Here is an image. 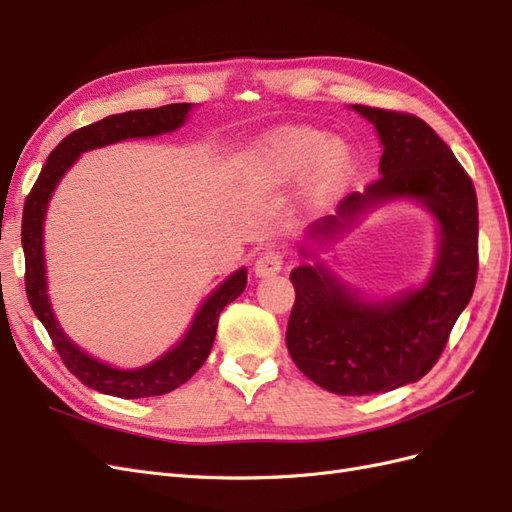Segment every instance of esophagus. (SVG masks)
I'll return each mask as SVG.
<instances>
[{"label":"esophagus","instance_id":"34e87169","mask_svg":"<svg viewBox=\"0 0 512 512\" xmlns=\"http://www.w3.org/2000/svg\"><path fill=\"white\" fill-rule=\"evenodd\" d=\"M282 265H284V256L282 252L277 250H265L262 252L256 262H254V273L258 277H265V275H275L282 271Z\"/></svg>","mask_w":512,"mask_h":512}]
</instances>
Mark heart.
Listing matches in <instances>:
<instances>
[{
    "label": "heart",
    "instance_id": "b5f03b06",
    "mask_svg": "<svg viewBox=\"0 0 512 512\" xmlns=\"http://www.w3.org/2000/svg\"><path fill=\"white\" fill-rule=\"evenodd\" d=\"M262 162L280 179L299 177L314 168L312 190L322 194L344 177L348 156L327 132L301 128L275 134L262 153Z\"/></svg>",
    "mask_w": 512,
    "mask_h": 512
}]
</instances>
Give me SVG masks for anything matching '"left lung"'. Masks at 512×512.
Returning <instances> with one entry per match:
<instances>
[{
    "label": "left lung",
    "instance_id": "8db88e82",
    "mask_svg": "<svg viewBox=\"0 0 512 512\" xmlns=\"http://www.w3.org/2000/svg\"><path fill=\"white\" fill-rule=\"evenodd\" d=\"M374 123L384 147L380 173L365 194H348L329 235L365 205L412 196L436 215L440 256L429 282L404 299L363 303L320 267L290 273L294 305L286 346L303 374L337 395H374L421 380L438 363L478 273V203L470 175L442 138L412 113L354 104Z\"/></svg>",
    "mask_w": 512,
    "mask_h": 512
}]
</instances>
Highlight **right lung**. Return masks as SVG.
Masks as SVG:
<instances>
[{
    "instance_id": "1",
    "label": "right lung",
    "mask_w": 512,
    "mask_h": 512,
    "mask_svg": "<svg viewBox=\"0 0 512 512\" xmlns=\"http://www.w3.org/2000/svg\"><path fill=\"white\" fill-rule=\"evenodd\" d=\"M190 108V104H166L158 108H143V111L108 115L96 123H89L85 128L74 130L51 151V156L46 158V164L42 166L32 192L25 198L21 241L25 252V292L29 305H32L34 314L44 324V329L49 333L51 342L64 365L83 384H87L89 389H96L106 395H115L123 399L153 397L175 391L177 386L188 382L207 361L215 339V329H218L220 312L243 292L247 284V273L245 269L232 273L228 280L211 294L196 314L190 333L185 335L179 346L166 352L162 359L147 367L128 371L108 367L76 348L64 335V331L59 329V324L51 312L49 297H46L42 254V222L46 203H49L61 175L66 173L83 151L111 145L123 141V138L158 136L162 132L177 130Z\"/></svg>"
}]
</instances>
